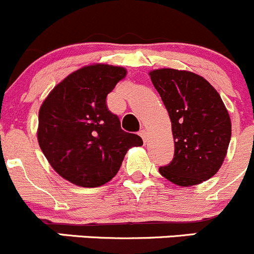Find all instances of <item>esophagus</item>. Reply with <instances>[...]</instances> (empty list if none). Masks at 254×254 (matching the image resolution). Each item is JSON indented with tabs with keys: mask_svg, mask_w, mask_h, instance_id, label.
<instances>
[{
	"mask_svg": "<svg viewBox=\"0 0 254 254\" xmlns=\"http://www.w3.org/2000/svg\"><path fill=\"white\" fill-rule=\"evenodd\" d=\"M139 135H140V136L142 137L143 142H146V140H147V135H146V130H145V129L140 130V131H139Z\"/></svg>",
	"mask_w": 254,
	"mask_h": 254,
	"instance_id": "34e87169",
	"label": "esophagus"
}]
</instances>
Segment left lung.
<instances>
[{"label":"left lung","instance_id":"8db88e82","mask_svg":"<svg viewBox=\"0 0 254 254\" xmlns=\"http://www.w3.org/2000/svg\"><path fill=\"white\" fill-rule=\"evenodd\" d=\"M172 123L175 157L160 173L190 187L211 178L221 167L231 140V119L216 89L201 76L175 68L150 73Z\"/></svg>","mask_w":254,"mask_h":254}]
</instances>
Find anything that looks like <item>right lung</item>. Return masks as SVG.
Returning a JSON list of instances; mask_svg holds the SVG:
<instances>
[{"label":"right lung","instance_id":"add662e5","mask_svg":"<svg viewBox=\"0 0 254 254\" xmlns=\"http://www.w3.org/2000/svg\"><path fill=\"white\" fill-rule=\"evenodd\" d=\"M127 76L120 66L94 64L56 84L39 111L38 142L51 167L79 187L106 184L118 173L127 151L141 146L122 130L106 99Z\"/></svg>","mask_w":254,"mask_h":254}]
</instances>
